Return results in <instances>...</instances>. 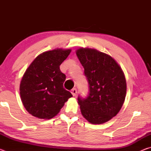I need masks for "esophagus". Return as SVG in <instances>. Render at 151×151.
<instances>
[{
	"instance_id": "esophagus-1",
	"label": "esophagus",
	"mask_w": 151,
	"mask_h": 151,
	"mask_svg": "<svg viewBox=\"0 0 151 151\" xmlns=\"http://www.w3.org/2000/svg\"><path fill=\"white\" fill-rule=\"evenodd\" d=\"M71 93H72L74 96H75L76 95V93H77V90H76V88H73L72 90H71Z\"/></svg>"
}]
</instances>
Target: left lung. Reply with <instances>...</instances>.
<instances>
[{
	"mask_svg": "<svg viewBox=\"0 0 151 151\" xmlns=\"http://www.w3.org/2000/svg\"><path fill=\"white\" fill-rule=\"evenodd\" d=\"M76 54L85 69L89 87L86 99L78 97L83 116L92 124H103L121 109L127 93L124 75L111 56L94 48H80Z\"/></svg>",
	"mask_w": 151,
	"mask_h": 151,
	"instance_id": "1",
	"label": "left lung"
}]
</instances>
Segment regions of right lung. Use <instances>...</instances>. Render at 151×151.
<instances>
[{
	"label": "right lung",
	"mask_w": 151,
	"mask_h": 151,
	"mask_svg": "<svg viewBox=\"0 0 151 151\" xmlns=\"http://www.w3.org/2000/svg\"><path fill=\"white\" fill-rule=\"evenodd\" d=\"M70 52V49L57 48L42 52L25 71L20 94L24 108L32 116L52 119L73 96L63 87L66 75L60 70V65Z\"/></svg>",
	"instance_id": "obj_1"
}]
</instances>
